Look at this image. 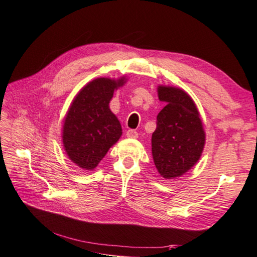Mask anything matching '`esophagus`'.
Here are the masks:
<instances>
[{"mask_svg":"<svg viewBox=\"0 0 257 257\" xmlns=\"http://www.w3.org/2000/svg\"><path fill=\"white\" fill-rule=\"evenodd\" d=\"M125 135H127L128 138H138V133L134 129H129Z\"/></svg>","mask_w":257,"mask_h":257,"instance_id":"34e87169","label":"esophagus"}]
</instances>
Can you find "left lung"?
I'll return each instance as SVG.
<instances>
[{
  "mask_svg": "<svg viewBox=\"0 0 257 257\" xmlns=\"http://www.w3.org/2000/svg\"><path fill=\"white\" fill-rule=\"evenodd\" d=\"M158 97L167 104L157 115L153 134L154 163L164 178L179 177L197 163L205 144L198 110L183 90L159 87Z\"/></svg>",
  "mask_w": 257,
  "mask_h": 257,
  "instance_id": "left-lung-1",
  "label": "left lung"
}]
</instances>
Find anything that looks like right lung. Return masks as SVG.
<instances>
[{
    "instance_id": "obj_1",
    "label": "right lung",
    "mask_w": 257,
    "mask_h": 257,
    "mask_svg": "<svg viewBox=\"0 0 257 257\" xmlns=\"http://www.w3.org/2000/svg\"><path fill=\"white\" fill-rule=\"evenodd\" d=\"M123 79L99 78L88 83L74 98L64 120L63 146L79 167L91 170L121 136L119 120L109 109L114 90Z\"/></svg>"
}]
</instances>
